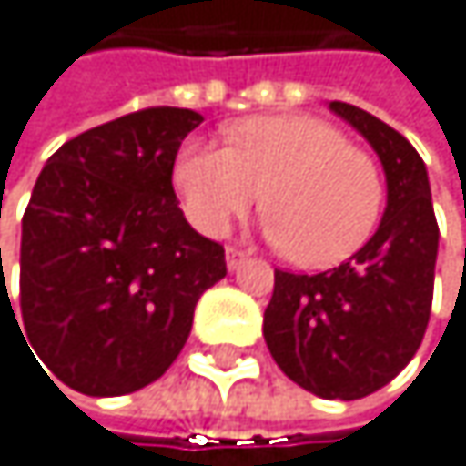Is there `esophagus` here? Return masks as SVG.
Returning <instances> with one entry per match:
<instances>
[{
	"label": "esophagus",
	"mask_w": 466,
	"mask_h": 466,
	"mask_svg": "<svg viewBox=\"0 0 466 466\" xmlns=\"http://www.w3.org/2000/svg\"><path fill=\"white\" fill-rule=\"evenodd\" d=\"M228 269H238L247 258H249V255L244 252V249H238V247H228Z\"/></svg>",
	"instance_id": "1"
}]
</instances>
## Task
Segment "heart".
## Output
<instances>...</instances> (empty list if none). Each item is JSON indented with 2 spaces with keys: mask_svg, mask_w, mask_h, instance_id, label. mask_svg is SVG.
<instances>
[{
  "mask_svg": "<svg viewBox=\"0 0 466 466\" xmlns=\"http://www.w3.org/2000/svg\"><path fill=\"white\" fill-rule=\"evenodd\" d=\"M175 186L191 225L205 236H222L264 202L269 236L306 267H333L356 255L383 211L378 160L314 116L238 122L230 147L183 144Z\"/></svg>",
  "mask_w": 466,
  "mask_h": 466,
  "instance_id": "heart-1",
  "label": "heart"
}]
</instances>
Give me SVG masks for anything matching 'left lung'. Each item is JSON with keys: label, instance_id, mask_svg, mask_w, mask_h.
Here are the masks:
<instances>
[{"label": "left lung", "instance_id": "1", "mask_svg": "<svg viewBox=\"0 0 466 466\" xmlns=\"http://www.w3.org/2000/svg\"><path fill=\"white\" fill-rule=\"evenodd\" d=\"M378 152L389 199L375 236L328 272L275 269L264 339L275 364L306 391L359 400L420 350L433 299L439 225L420 152L372 113L330 102Z\"/></svg>", "mask_w": 466, "mask_h": 466}]
</instances>
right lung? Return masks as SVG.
<instances>
[{"instance_id": "add662e5", "label": "right lung", "mask_w": 466, "mask_h": 466, "mask_svg": "<svg viewBox=\"0 0 466 466\" xmlns=\"http://www.w3.org/2000/svg\"><path fill=\"white\" fill-rule=\"evenodd\" d=\"M199 122L188 107H144L66 141L38 175L18 306L35 356L68 389L116 398L157 380L199 294L228 275L225 247L186 222L172 186Z\"/></svg>"}]
</instances>
